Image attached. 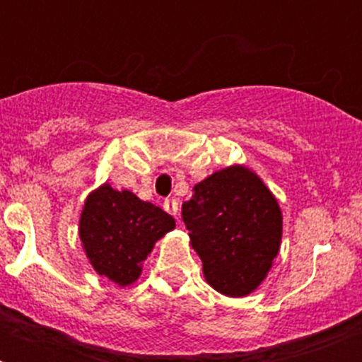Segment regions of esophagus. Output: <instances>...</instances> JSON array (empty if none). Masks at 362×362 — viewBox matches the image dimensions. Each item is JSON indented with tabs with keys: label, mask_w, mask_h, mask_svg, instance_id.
Returning <instances> with one entry per match:
<instances>
[{
	"label": "esophagus",
	"mask_w": 362,
	"mask_h": 362,
	"mask_svg": "<svg viewBox=\"0 0 362 362\" xmlns=\"http://www.w3.org/2000/svg\"><path fill=\"white\" fill-rule=\"evenodd\" d=\"M163 209L167 210L170 216H175L176 218V214H178V201H176V199H167L163 203Z\"/></svg>",
	"instance_id": "esophagus-1"
}]
</instances>
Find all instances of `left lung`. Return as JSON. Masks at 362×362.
Here are the masks:
<instances>
[{"label":"left lung","mask_w":362,"mask_h":362,"mask_svg":"<svg viewBox=\"0 0 362 362\" xmlns=\"http://www.w3.org/2000/svg\"><path fill=\"white\" fill-rule=\"evenodd\" d=\"M182 220L216 291L246 297L267 278L280 250L281 212L255 173L233 165L199 182Z\"/></svg>","instance_id":"obj_1"}]
</instances>
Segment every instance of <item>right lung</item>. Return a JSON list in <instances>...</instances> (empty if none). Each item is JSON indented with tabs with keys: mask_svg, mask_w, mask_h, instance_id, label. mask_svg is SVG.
Returning a JSON list of instances; mask_svg holds the SVG:
<instances>
[{
	"mask_svg": "<svg viewBox=\"0 0 362 362\" xmlns=\"http://www.w3.org/2000/svg\"><path fill=\"white\" fill-rule=\"evenodd\" d=\"M173 229L175 218L165 210L103 184L88 195L78 233L93 270L124 287L141 276L156 240Z\"/></svg>",
	"mask_w": 362,
	"mask_h": 362,
	"instance_id": "1",
	"label": "right lung"
}]
</instances>
